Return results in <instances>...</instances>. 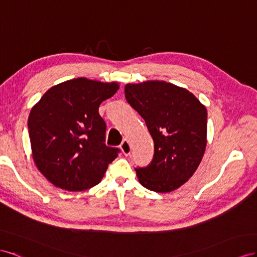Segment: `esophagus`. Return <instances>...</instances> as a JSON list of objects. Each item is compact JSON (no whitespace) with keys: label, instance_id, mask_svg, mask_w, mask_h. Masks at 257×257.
<instances>
[{"label":"esophagus","instance_id":"34e87169","mask_svg":"<svg viewBox=\"0 0 257 257\" xmlns=\"http://www.w3.org/2000/svg\"><path fill=\"white\" fill-rule=\"evenodd\" d=\"M120 150H121L123 155L127 156V155H129V154H130V152H131V146H130L129 141L126 140V139H124V140L121 142V144H120Z\"/></svg>","mask_w":257,"mask_h":257}]
</instances>
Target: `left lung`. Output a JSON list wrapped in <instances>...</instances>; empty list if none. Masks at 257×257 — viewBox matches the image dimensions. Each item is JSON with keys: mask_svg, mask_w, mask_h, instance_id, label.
<instances>
[{"mask_svg": "<svg viewBox=\"0 0 257 257\" xmlns=\"http://www.w3.org/2000/svg\"><path fill=\"white\" fill-rule=\"evenodd\" d=\"M124 97L154 140L151 164L136 168L139 182L156 193L179 188L192 178L206 151V106L185 88L163 80L127 84Z\"/></svg>", "mask_w": 257, "mask_h": 257, "instance_id": "obj_1", "label": "left lung"}]
</instances>
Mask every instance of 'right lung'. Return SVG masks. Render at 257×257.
I'll list each match as a JSON object with an SVG mask.
<instances>
[{
    "label": "right lung",
    "mask_w": 257,
    "mask_h": 257,
    "mask_svg": "<svg viewBox=\"0 0 257 257\" xmlns=\"http://www.w3.org/2000/svg\"><path fill=\"white\" fill-rule=\"evenodd\" d=\"M117 83L78 77L48 89L28 119L32 157L51 184L79 192L101 182L118 156L105 145L106 124L99 106L118 90Z\"/></svg>",
    "instance_id": "add662e5"
}]
</instances>
